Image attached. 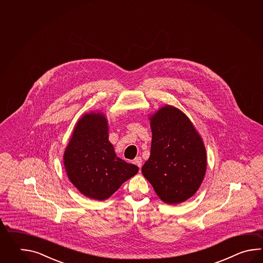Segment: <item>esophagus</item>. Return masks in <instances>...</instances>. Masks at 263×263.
<instances>
[{"label":"esophagus","mask_w":263,"mask_h":263,"mask_svg":"<svg viewBox=\"0 0 263 263\" xmlns=\"http://www.w3.org/2000/svg\"><path fill=\"white\" fill-rule=\"evenodd\" d=\"M134 163L138 166V167H142V162H143V160H142V158L141 157H136L135 159H134Z\"/></svg>","instance_id":"esophagus-1"}]
</instances>
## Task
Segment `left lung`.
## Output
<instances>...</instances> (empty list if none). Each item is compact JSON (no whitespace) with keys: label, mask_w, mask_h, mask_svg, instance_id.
I'll return each instance as SVG.
<instances>
[{"label":"left lung","mask_w":263,"mask_h":263,"mask_svg":"<svg viewBox=\"0 0 263 263\" xmlns=\"http://www.w3.org/2000/svg\"><path fill=\"white\" fill-rule=\"evenodd\" d=\"M149 120L151 156L142 173L164 203L186 201L198 190L206 173L202 138L188 117L176 107L160 108Z\"/></svg>","instance_id":"left-lung-1"}]
</instances>
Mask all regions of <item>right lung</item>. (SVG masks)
Wrapping results in <instances>:
<instances>
[{
  "mask_svg": "<svg viewBox=\"0 0 263 263\" xmlns=\"http://www.w3.org/2000/svg\"><path fill=\"white\" fill-rule=\"evenodd\" d=\"M108 121L101 112L85 114L79 119L64 153L69 180L84 196L105 200L138 167L117 157L108 139Z\"/></svg>",
  "mask_w": 263,
  "mask_h": 263,
  "instance_id": "right-lung-1",
  "label": "right lung"
}]
</instances>
